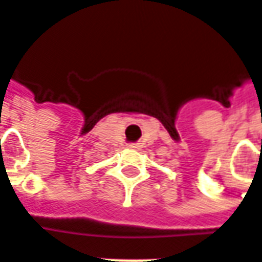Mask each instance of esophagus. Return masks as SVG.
Wrapping results in <instances>:
<instances>
[{"instance_id": "34e87169", "label": "esophagus", "mask_w": 262, "mask_h": 262, "mask_svg": "<svg viewBox=\"0 0 262 262\" xmlns=\"http://www.w3.org/2000/svg\"><path fill=\"white\" fill-rule=\"evenodd\" d=\"M132 147H136V144H133V146H132Z\"/></svg>"}]
</instances>
